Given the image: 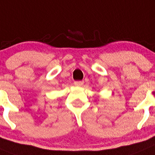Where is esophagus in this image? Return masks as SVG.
Masks as SVG:
<instances>
[{
  "instance_id": "34e87169",
  "label": "esophagus",
  "mask_w": 155,
  "mask_h": 155,
  "mask_svg": "<svg viewBox=\"0 0 155 155\" xmlns=\"http://www.w3.org/2000/svg\"><path fill=\"white\" fill-rule=\"evenodd\" d=\"M74 85L76 86H82L83 85V81H77V82H75Z\"/></svg>"
}]
</instances>
